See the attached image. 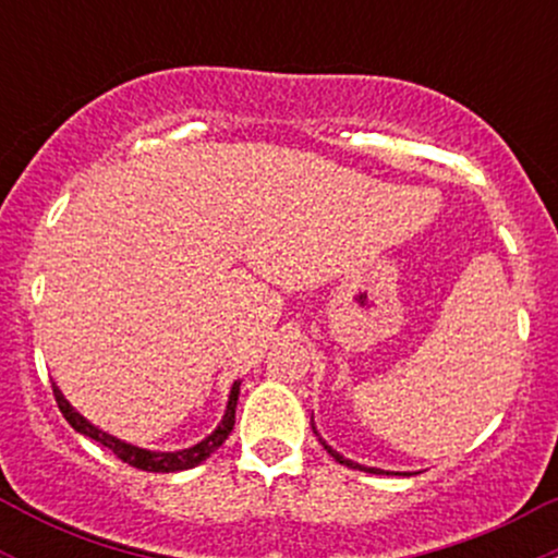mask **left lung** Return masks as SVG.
I'll use <instances>...</instances> for the list:
<instances>
[{
	"instance_id": "1",
	"label": "left lung",
	"mask_w": 558,
	"mask_h": 558,
	"mask_svg": "<svg viewBox=\"0 0 558 558\" xmlns=\"http://www.w3.org/2000/svg\"><path fill=\"white\" fill-rule=\"evenodd\" d=\"M312 430H315V425H312ZM315 433H317V430H315ZM319 440H323V438H319ZM323 446H325V451H328V453H330V457H332V459H336V462H338V464H345V466H351V470H362V472H377V475H380V470H375V466H362V464L351 462V459H343V457H341V453H338V451H332V448H330L328 444H325V440H323Z\"/></svg>"
}]
</instances>
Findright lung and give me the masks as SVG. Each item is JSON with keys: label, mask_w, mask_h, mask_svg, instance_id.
<instances>
[{"label": "right lung", "mask_w": 558, "mask_h": 558, "mask_svg": "<svg viewBox=\"0 0 558 558\" xmlns=\"http://www.w3.org/2000/svg\"><path fill=\"white\" fill-rule=\"evenodd\" d=\"M52 390H54V401H57V407H60L62 417H65L70 425H73L81 435H86V438L96 440V444L110 448V451L120 459V462L136 466V470H144V472H181V470H191V466L202 464L204 459L213 457L217 448L226 444V438H228L230 430H233V425H235V403H239L241 383L235 380L233 388H230L226 414H222V422L215 427V433L207 435V438H204L202 444H196V446H191V448H183V451H146V448L125 444V440H120V438H114V435H110V433L99 430V427H94L86 417H81V414L75 412L73 407H70L68 399H65V396H62L60 388L52 386Z\"/></svg>", "instance_id": "obj_1"}]
</instances>
